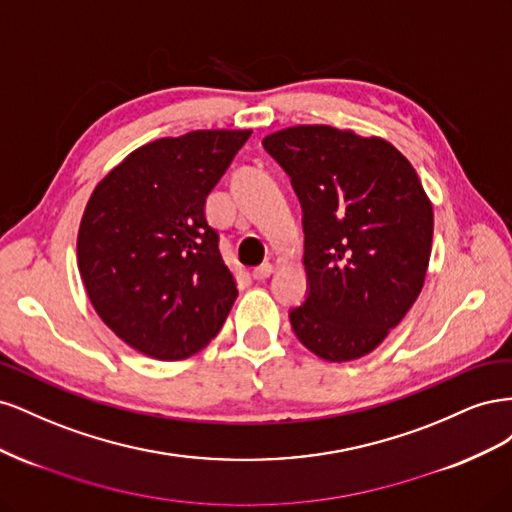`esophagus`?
<instances>
[{
    "label": "esophagus",
    "instance_id": "34e87169",
    "mask_svg": "<svg viewBox=\"0 0 512 512\" xmlns=\"http://www.w3.org/2000/svg\"><path fill=\"white\" fill-rule=\"evenodd\" d=\"M273 271H275V267L271 265V262H262L260 267H256V269L252 271V275H254V280H258V282H265L267 277H269Z\"/></svg>",
    "mask_w": 512,
    "mask_h": 512
}]
</instances>
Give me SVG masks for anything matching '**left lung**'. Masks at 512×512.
<instances>
[{"mask_svg": "<svg viewBox=\"0 0 512 512\" xmlns=\"http://www.w3.org/2000/svg\"><path fill=\"white\" fill-rule=\"evenodd\" d=\"M303 209L305 303L299 342L331 363L378 348L421 294L433 209L412 164L378 136L294 126L262 138Z\"/></svg>", "mask_w": 512, "mask_h": 512, "instance_id": "1", "label": "left lung"}]
</instances>
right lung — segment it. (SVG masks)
Segmentation results:
<instances>
[{
	"label": "right lung",
	"mask_w": 512,
	"mask_h": 512,
	"mask_svg": "<svg viewBox=\"0 0 512 512\" xmlns=\"http://www.w3.org/2000/svg\"><path fill=\"white\" fill-rule=\"evenodd\" d=\"M252 130H196L132 151L91 194L76 256L102 322L134 350L181 361L220 333L237 284L205 203Z\"/></svg>",
	"instance_id": "right-lung-1"
}]
</instances>
